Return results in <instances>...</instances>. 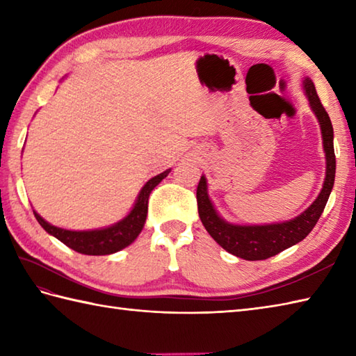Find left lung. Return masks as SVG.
<instances>
[{
    "mask_svg": "<svg viewBox=\"0 0 356 356\" xmlns=\"http://www.w3.org/2000/svg\"><path fill=\"white\" fill-rule=\"evenodd\" d=\"M305 90L309 97L311 108L318 118V122L323 133L324 151H326V179H324L323 190L318 197L309 207L303 214L295 217L291 222L275 223V225H260V226H240L229 225L223 218L218 217L216 209L211 203L207 193V179L200 177L197 185V208L199 217L205 226L208 234L218 245L226 249L229 254H234L245 260H266L274 257L284 249L298 243L309 232L321 217L324 207L330 195L335 182V151H334V127H332L327 111L324 110L320 101L314 82L306 78Z\"/></svg>",
    "mask_w": 356,
    "mask_h": 356,
    "instance_id": "1",
    "label": "left lung"
}]
</instances>
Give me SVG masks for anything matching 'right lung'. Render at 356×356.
<instances>
[{"label": "right lung", "instance_id": "obj_1", "mask_svg": "<svg viewBox=\"0 0 356 356\" xmlns=\"http://www.w3.org/2000/svg\"><path fill=\"white\" fill-rule=\"evenodd\" d=\"M170 171L171 170H166L159 174V176L149 179L145 186L140 190L139 197L136 200V205L131 209V213L128 214L124 220L110 226V228L96 231H67L47 223L40 214H36L35 211L33 214L38 223H40L45 231L51 234L53 237H56L59 241H63L65 246L72 248L73 251L86 255H108L113 252H118L120 249L131 245L136 237L140 234L148 213L149 193L154 190L156 185L162 182L163 177L168 176Z\"/></svg>", "mask_w": 356, "mask_h": 356}]
</instances>
